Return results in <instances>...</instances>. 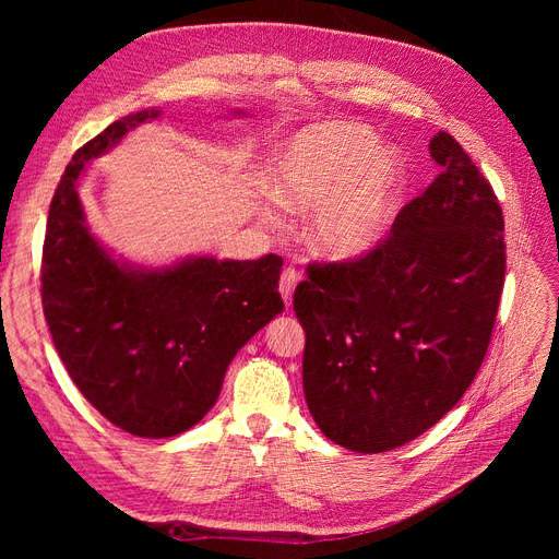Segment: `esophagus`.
<instances>
[{
  "label": "esophagus",
  "mask_w": 559,
  "mask_h": 559,
  "mask_svg": "<svg viewBox=\"0 0 559 559\" xmlns=\"http://www.w3.org/2000/svg\"><path fill=\"white\" fill-rule=\"evenodd\" d=\"M298 280H300V275H298L296 267H286L284 273H282V277H280V294H282V298H284V302H286V308H292L294 289H296Z\"/></svg>",
  "instance_id": "1"
}]
</instances>
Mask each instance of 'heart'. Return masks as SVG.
Segmentation results:
<instances>
[{"instance_id":"heart-1","label":"heart","mask_w":559,"mask_h":559,"mask_svg":"<svg viewBox=\"0 0 559 559\" xmlns=\"http://www.w3.org/2000/svg\"><path fill=\"white\" fill-rule=\"evenodd\" d=\"M378 134L357 123H324L298 132L275 156L273 195L284 207L314 210L312 240L337 261L376 249L394 218L405 163ZM275 222L273 212H265Z\"/></svg>"}]
</instances>
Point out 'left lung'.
Returning a JSON list of instances; mask_svg holds the SVG:
<instances>
[{
    "mask_svg": "<svg viewBox=\"0 0 559 559\" xmlns=\"http://www.w3.org/2000/svg\"><path fill=\"white\" fill-rule=\"evenodd\" d=\"M443 167L366 257L312 263L296 286L306 329L302 389L329 441L386 452L431 429L464 396L492 337L506 273L492 186L452 134Z\"/></svg>",
    "mask_w": 559,
    "mask_h": 559,
    "instance_id": "left-lung-1",
    "label": "left lung"
}]
</instances>
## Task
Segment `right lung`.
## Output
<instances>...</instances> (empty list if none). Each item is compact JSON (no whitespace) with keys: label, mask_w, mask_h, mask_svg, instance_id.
Wrapping results in <instances>:
<instances>
[{"label":"right lung","mask_w":559,"mask_h":559,"mask_svg":"<svg viewBox=\"0 0 559 559\" xmlns=\"http://www.w3.org/2000/svg\"><path fill=\"white\" fill-rule=\"evenodd\" d=\"M158 116L130 114L76 151L50 200L41 257L44 317L67 373L99 415L142 438L198 425L235 354L284 310L277 253L148 270L95 240L76 191L83 167Z\"/></svg>","instance_id":"obj_1"}]
</instances>
